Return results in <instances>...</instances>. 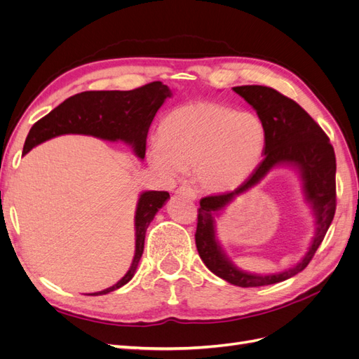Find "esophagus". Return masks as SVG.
<instances>
[{
	"instance_id": "esophagus-1",
	"label": "esophagus",
	"mask_w": 359,
	"mask_h": 359,
	"mask_svg": "<svg viewBox=\"0 0 359 359\" xmlns=\"http://www.w3.org/2000/svg\"><path fill=\"white\" fill-rule=\"evenodd\" d=\"M177 193L181 194V196H186V198L191 199V201H196L198 199V191L194 190L193 187H190V186H181L177 190Z\"/></svg>"
}]
</instances>
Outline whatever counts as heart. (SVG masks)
<instances>
[{"mask_svg":"<svg viewBox=\"0 0 359 359\" xmlns=\"http://www.w3.org/2000/svg\"><path fill=\"white\" fill-rule=\"evenodd\" d=\"M264 148L265 127L256 114L196 102L177 107L163 119L148 160L168 178L194 170L205 189L223 191L252 175Z\"/></svg>","mask_w":359,"mask_h":359,"instance_id":"1","label":"heart"}]
</instances>
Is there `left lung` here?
I'll return each mask as SVG.
<instances>
[{
	"mask_svg": "<svg viewBox=\"0 0 359 359\" xmlns=\"http://www.w3.org/2000/svg\"><path fill=\"white\" fill-rule=\"evenodd\" d=\"M233 91L240 94L262 119L265 127L264 160L233 191L201 199L194 240L202 262L211 273L235 286L257 287L280 283L301 273L323 241L335 214V154L327 133L289 97L262 85L235 86ZM276 165H292L299 169L304 196L312 205L317 219V232L309 252L295 267L268 276L247 273L238 269L222 252L215 236L213 217L238 194L254 187Z\"/></svg>",
	"mask_w": 359,
	"mask_h": 359,
	"instance_id": "obj_1",
	"label": "left lung"
}]
</instances>
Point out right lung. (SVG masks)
Masks as SVG:
<instances>
[{
    "instance_id": "1",
    "label": "right lung",
    "mask_w": 359,
    "mask_h": 359,
    "mask_svg": "<svg viewBox=\"0 0 359 359\" xmlns=\"http://www.w3.org/2000/svg\"><path fill=\"white\" fill-rule=\"evenodd\" d=\"M170 95L169 86L157 81L132 91H85L69 97L31 127L24 145V154L48 139L72 133L90 135L111 142L123 140L132 145L133 153L142 160L149 126L160 106ZM168 199V191L149 190L140 193L135 214L136 248L132 266L114 286L88 295H106L132 280L144 253L148 226Z\"/></svg>"
}]
</instances>
